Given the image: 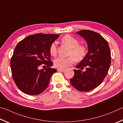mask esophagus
<instances>
[{
  "instance_id": "34e87169",
  "label": "esophagus",
  "mask_w": 123,
  "mask_h": 123,
  "mask_svg": "<svg viewBox=\"0 0 123 123\" xmlns=\"http://www.w3.org/2000/svg\"><path fill=\"white\" fill-rule=\"evenodd\" d=\"M57 70H58V71H59V72H64L66 70V69H60V68H58Z\"/></svg>"
}]
</instances>
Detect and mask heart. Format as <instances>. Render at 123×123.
<instances>
[{"label": "heart", "instance_id": "heart-1", "mask_svg": "<svg viewBox=\"0 0 123 123\" xmlns=\"http://www.w3.org/2000/svg\"><path fill=\"white\" fill-rule=\"evenodd\" d=\"M62 42L70 48L68 52V55L70 56L67 58L59 57L55 59L54 60V64L56 68L63 69L71 65L74 62V60L77 62H81L86 56L87 48L84 45H79L78 40L74 37L66 34L62 39ZM49 51L51 55L55 56L57 55V44L55 42L51 45Z\"/></svg>", "mask_w": 123, "mask_h": 123}]
</instances>
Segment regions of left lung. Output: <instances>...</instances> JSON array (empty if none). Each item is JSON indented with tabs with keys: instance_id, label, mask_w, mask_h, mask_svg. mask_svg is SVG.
<instances>
[{
	"instance_id": "8db88e82",
	"label": "left lung",
	"mask_w": 123,
	"mask_h": 123,
	"mask_svg": "<svg viewBox=\"0 0 123 123\" xmlns=\"http://www.w3.org/2000/svg\"><path fill=\"white\" fill-rule=\"evenodd\" d=\"M77 33L87 42L88 53L76 66L78 70H74V75L70 82L78 91H89L98 86L108 73L111 62V51L107 41L97 32L83 30ZM84 68L86 71L83 72Z\"/></svg>"
}]
</instances>
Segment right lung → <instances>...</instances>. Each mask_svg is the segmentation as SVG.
Segmentation results:
<instances>
[{"instance_id": "1", "label": "right lung", "mask_w": 123, "mask_h": 123, "mask_svg": "<svg viewBox=\"0 0 123 123\" xmlns=\"http://www.w3.org/2000/svg\"><path fill=\"white\" fill-rule=\"evenodd\" d=\"M59 34L37 33L19 42L15 47L10 65L12 78L19 89L29 95H38L49 85L51 77L57 71L51 68L49 49ZM43 64L47 67L38 69Z\"/></svg>"}]
</instances>
